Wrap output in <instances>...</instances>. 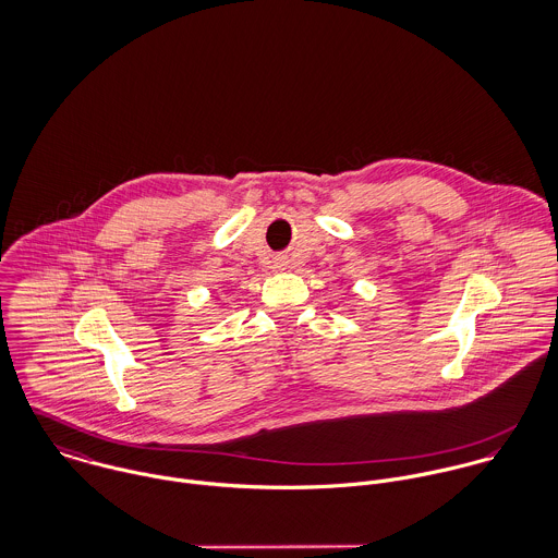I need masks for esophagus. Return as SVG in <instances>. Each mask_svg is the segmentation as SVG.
I'll use <instances>...</instances> for the list:
<instances>
[{
    "mask_svg": "<svg viewBox=\"0 0 558 558\" xmlns=\"http://www.w3.org/2000/svg\"><path fill=\"white\" fill-rule=\"evenodd\" d=\"M277 266H279V268H286V266H288L286 257H277Z\"/></svg>",
    "mask_w": 558,
    "mask_h": 558,
    "instance_id": "esophagus-1",
    "label": "esophagus"
}]
</instances>
